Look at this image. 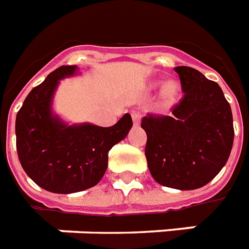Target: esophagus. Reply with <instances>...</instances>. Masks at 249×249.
I'll list each match as a JSON object with an SVG mask.
<instances>
[{
    "label": "esophagus",
    "mask_w": 249,
    "mask_h": 249,
    "mask_svg": "<svg viewBox=\"0 0 249 249\" xmlns=\"http://www.w3.org/2000/svg\"><path fill=\"white\" fill-rule=\"evenodd\" d=\"M132 119H133V123L135 125L140 124V120H141V113L139 110H132Z\"/></svg>",
    "instance_id": "esophagus-1"
}]
</instances>
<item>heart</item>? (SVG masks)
Segmentation results:
<instances>
[{
    "label": "heart",
    "instance_id": "b5f03b06",
    "mask_svg": "<svg viewBox=\"0 0 249 249\" xmlns=\"http://www.w3.org/2000/svg\"><path fill=\"white\" fill-rule=\"evenodd\" d=\"M178 84H176L175 81L167 82V84L164 85V88H162L161 96L162 98H164V101H165L167 104L173 103V101L176 100V97H178Z\"/></svg>",
    "mask_w": 249,
    "mask_h": 249
}]
</instances>
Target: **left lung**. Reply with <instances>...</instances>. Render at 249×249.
Segmentation results:
<instances>
[{"instance_id": "8db88e82", "label": "left lung", "mask_w": 249, "mask_h": 249, "mask_svg": "<svg viewBox=\"0 0 249 249\" xmlns=\"http://www.w3.org/2000/svg\"><path fill=\"white\" fill-rule=\"evenodd\" d=\"M184 96L172 116L148 114L145 157L152 178L164 187L197 189L213 180L233 144V119L221 88L189 66H176Z\"/></svg>"}]
</instances>
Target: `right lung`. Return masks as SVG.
I'll return each instance as SVG.
<instances>
[{
  "mask_svg": "<svg viewBox=\"0 0 249 249\" xmlns=\"http://www.w3.org/2000/svg\"><path fill=\"white\" fill-rule=\"evenodd\" d=\"M77 66H60L33 88L16 117V144L21 165L37 185L53 193H74L94 187L108 168L112 146L132 128L125 113L113 126L68 125L53 114L52 101L58 82L73 76Z\"/></svg>",
  "mask_w": 249,
  "mask_h": 249,
  "instance_id": "add662e5",
  "label": "right lung"
}]
</instances>
